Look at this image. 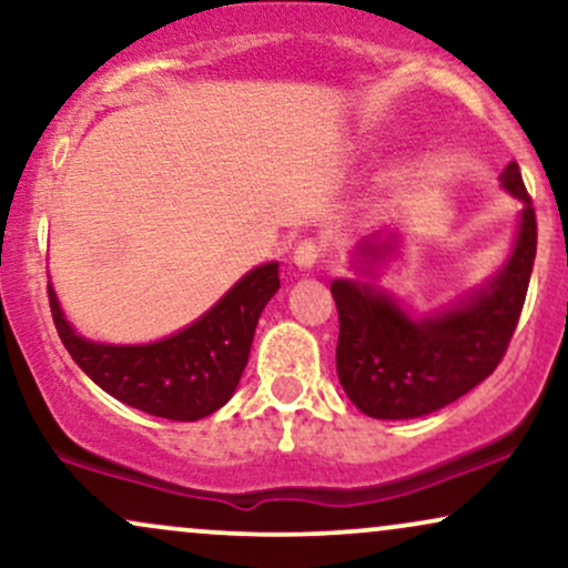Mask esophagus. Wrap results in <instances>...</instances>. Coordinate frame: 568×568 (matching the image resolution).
<instances>
[{"label":"esophagus","mask_w":568,"mask_h":568,"mask_svg":"<svg viewBox=\"0 0 568 568\" xmlns=\"http://www.w3.org/2000/svg\"><path fill=\"white\" fill-rule=\"evenodd\" d=\"M320 258H323V245L312 241V237H306V241L293 248V262H296V266H302V270H312Z\"/></svg>","instance_id":"esophagus-1"}]
</instances>
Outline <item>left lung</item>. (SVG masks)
<instances>
[{"label":"left lung","mask_w":568,"mask_h":568,"mask_svg":"<svg viewBox=\"0 0 568 568\" xmlns=\"http://www.w3.org/2000/svg\"><path fill=\"white\" fill-rule=\"evenodd\" d=\"M508 193L524 201L516 248L505 270L470 302L436 317L413 320L371 285L336 280V371L362 413L405 420L442 409L495 373L521 317L537 254V216L518 163L503 172ZM386 248V243H384ZM373 258L381 245H362Z\"/></svg>","instance_id":"8db88e82"}]
</instances>
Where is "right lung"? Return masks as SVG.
I'll return each mask as SVG.
<instances>
[{"label": "right lung", "mask_w": 568, "mask_h": 568, "mask_svg": "<svg viewBox=\"0 0 568 568\" xmlns=\"http://www.w3.org/2000/svg\"><path fill=\"white\" fill-rule=\"evenodd\" d=\"M277 288V262L256 266L197 323L148 346H108L77 336L52 285L47 293L60 341L102 392L155 418L201 420L237 388L258 314Z\"/></svg>", "instance_id": "1"}]
</instances>
